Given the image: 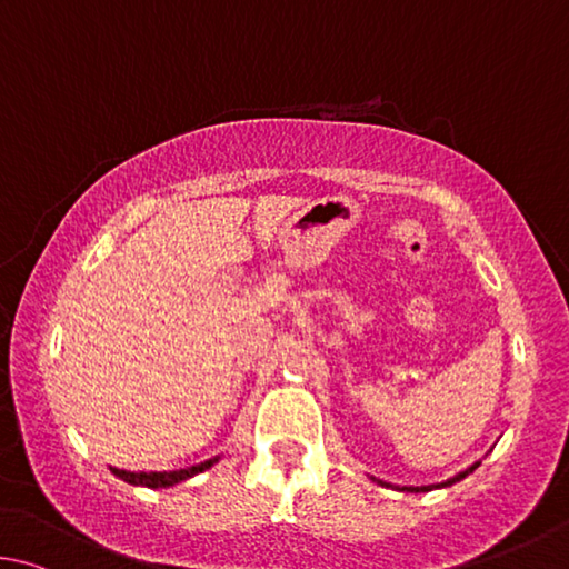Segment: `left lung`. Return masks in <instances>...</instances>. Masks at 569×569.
Masks as SVG:
<instances>
[{
    "label": "left lung",
    "mask_w": 569,
    "mask_h": 569,
    "mask_svg": "<svg viewBox=\"0 0 569 569\" xmlns=\"http://www.w3.org/2000/svg\"><path fill=\"white\" fill-rule=\"evenodd\" d=\"M477 467H480V462H472L470 467H467V470H462V472H457L455 477H450V480H445V482H437V485H422V487H407V485H392V482H385V480H380V477H372L370 475V480L372 482H377L380 487H392V490H400V492H432V490H442V487H450V485H455V482H460V480H465L467 475H472Z\"/></svg>",
    "instance_id": "left-lung-1"
}]
</instances>
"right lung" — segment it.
Segmentation results:
<instances>
[{
  "mask_svg": "<svg viewBox=\"0 0 569 569\" xmlns=\"http://www.w3.org/2000/svg\"><path fill=\"white\" fill-rule=\"evenodd\" d=\"M219 462V455L212 457V460H204L199 465L192 467H184V470H169V472H129V470H117V467H109L114 477L119 480H124L134 487H149V490H162V487H174L179 482L189 480V477H194L199 472L209 470V467Z\"/></svg>",
  "mask_w": 569,
  "mask_h": 569,
  "instance_id": "add662e5",
  "label": "right lung"
}]
</instances>
